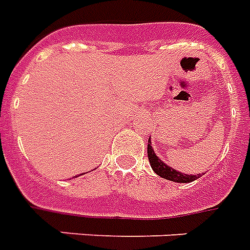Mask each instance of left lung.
Here are the masks:
<instances>
[{"mask_svg":"<svg viewBox=\"0 0 250 250\" xmlns=\"http://www.w3.org/2000/svg\"><path fill=\"white\" fill-rule=\"evenodd\" d=\"M147 157H149V162L151 168L154 170V172L159 175L161 178H165L167 181L176 182V183H189V182H194L198 179V175H187V174H183V172H179L174 170L172 167H168L166 163H163V161L157 157V154L154 153V149L151 147V141H147Z\"/></svg>","mask_w":250,"mask_h":250,"instance_id":"obj_1","label":"left lung"}]
</instances>
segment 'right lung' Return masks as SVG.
Wrapping results in <instances>:
<instances>
[{
	"label": "right lung",
	"instance_id": "obj_1",
	"mask_svg": "<svg viewBox=\"0 0 250 250\" xmlns=\"http://www.w3.org/2000/svg\"><path fill=\"white\" fill-rule=\"evenodd\" d=\"M80 175H83V174H80Z\"/></svg>",
	"mask_w": 250,
	"mask_h": 250
}]
</instances>
